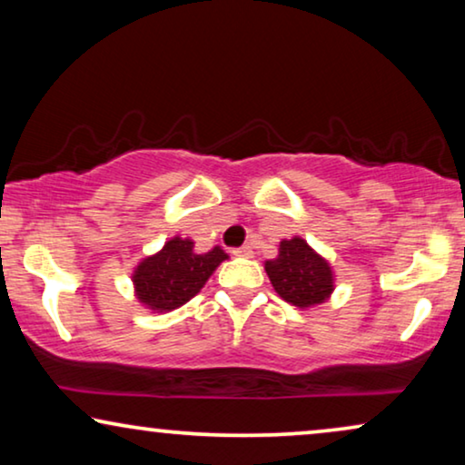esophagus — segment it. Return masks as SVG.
<instances>
[{
	"label": "esophagus",
	"mask_w": 465,
	"mask_h": 465,
	"mask_svg": "<svg viewBox=\"0 0 465 465\" xmlns=\"http://www.w3.org/2000/svg\"><path fill=\"white\" fill-rule=\"evenodd\" d=\"M232 253H234V256H239V258H252L253 250L250 245H241V247H237V250H232Z\"/></svg>",
	"instance_id": "esophagus-1"
}]
</instances>
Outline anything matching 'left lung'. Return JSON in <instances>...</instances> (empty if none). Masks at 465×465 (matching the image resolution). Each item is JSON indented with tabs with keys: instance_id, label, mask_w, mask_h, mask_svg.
<instances>
[{
	"instance_id": "obj_1",
	"label": "left lung",
	"mask_w": 465,
	"mask_h": 465,
	"mask_svg": "<svg viewBox=\"0 0 465 465\" xmlns=\"http://www.w3.org/2000/svg\"><path fill=\"white\" fill-rule=\"evenodd\" d=\"M264 271L277 294L304 311L328 302L336 288L332 266L298 234L282 239L277 258L266 260Z\"/></svg>"
}]
</instances>
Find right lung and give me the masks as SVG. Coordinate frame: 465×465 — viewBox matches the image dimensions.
<instances>
[{
  "mask_svg": "<svg viewBox=\"0 0 465 465\" xmlns=\"http://www.w3.org/2000/svg\"><path fill=\"white\" fill-rule=\"evenodd\" d=\"M228 260L220 245L196 252L188 237H171L161 250L139 260L131 282L137 302L152 313H169L194 298L213 271Z\"/></svg>",
  "mask_w": 465,
  "mask_h": 465,
  "instance_id": "1",
  "label": "right lung"
}]
</instances>
